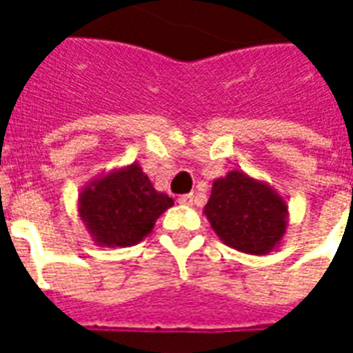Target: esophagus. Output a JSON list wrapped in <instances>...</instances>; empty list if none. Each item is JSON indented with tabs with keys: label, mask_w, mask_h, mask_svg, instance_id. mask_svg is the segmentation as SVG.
Wrapping results in <instances>:
<instances>
[{
	"label": "esophagus",
	"mask_w": 353,
	"mask_h": 353,
	"mask_svg": "<svg viewBox=\"0 0 353 353\" xmlns=\"http://www.w3.org/2000/svg\"><path fill=\"white\" fill-rule=\"evenodd\" d=\"M179 204H183V206H192V202H194V194L189 192V194H181L179 199H177Z\"/></svg>",
	"instance_id": "34e87169"
}]
</instances>
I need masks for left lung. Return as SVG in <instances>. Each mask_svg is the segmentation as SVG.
<instances>
[{"mask_svg":"<svg viewBox=\"0 0 353 353\" xmlns=\"http://www.w3.org/2000/svg\"><path fill=\"white\" fill-rule=\"evenodd\" d=\"M204 215L223 244L248 255L280 248L289 225L285 196L242 170L215 179Z\"/></svg>","mask_w":353,"mask_h":353,"instance_id":"8db88e82","label":"left lung"}]
</instances>
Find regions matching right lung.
<instances>
[{"mask_svg":"<svg viewBox=\"0 0 353 353\" xmlns=\"http://www.w3.org/2000/svg\"><path fill=\"white\" fill-rule=\"evenodd\" d=\"M174 200L157 191L139 162L113 168L81 187L77 212L96 245L130 248L153 232Z\"/></svg>","mask_w":353,"mask_h":353,"instance_id":"add662e5","label":"right lung"}]
</instances>
